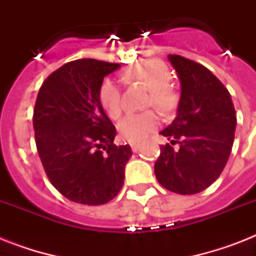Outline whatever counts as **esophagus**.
Segmentation results:
<instances>
[{"label":"esophagus","instance_id":"obj_1","mask_svg":"<svg viewBox=\"0 0 256 256\" xmlns=\"http://www.w3.org/2000/svg\"><path fill=\"white\" fill-rule=\"evenodd\" d=\"M140 144H132V150L134 152H140Z\"/></svg>","mask_w":256,"mask_h":256}]
</instances>
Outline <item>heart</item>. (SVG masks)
Wrapping results in <instances>:
<instances>
[{"instance_id":"obj_1","label":"heart","mask_w":256,"mask_h":256,"mask_svg":"<svg viewBox=\"0 0 256 256\" xmlns=\"http://www.w3.org/2000/svg\"><path fill=\"white\" fill-rule=\"evenodd\" d=\"M126 82H142L150 88L148 104H154L164 112H168L175 104L174 92L168 88L171 74L168 66L158 60H148L130 66L124 74ZM100 100L102 108L112 120H116L124 110L122 92L116 81L106 80L100 88ZM160 124L156 112H130L118 124L120 138L132 144L144 140L156 130Z\"/></svg>"}]
</instances>
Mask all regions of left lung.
Segmentation results:
<instances>
[{
	"label": "left lung",
	"instance_id": "1",
	"mask_svg": "<svg viewBox=\"0 0 256 256\" xmlns=\"http://www.w3.org/2000/svg\"><path fill=\"white\" fill-rule=\"evenodd\" d=\"M180 84L172 124L160 132L171 144L160 146L154 171L158 182L182 195L200 192L218 179L234 144L236 114L223 84L200 64L168 54Z\"/></svg>",
	"mask_w": 256,
	"mask_h": 256
}]
</instances>
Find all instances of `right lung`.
Here are the masks:
<instances>
[{"mask_svg": "<svg viewBox=\"0 0 256 256\" xmlns=\"http://www.w3.org/2000/svg\"><path fill=\"white\" fill-rule=\"evenodd\" d=\"M120 65L84 58L52 73L38 92L36 144L50 182L64 196L88 206L116 198L124 186L128 144H114L116 128L100 100L104 78Z\"/></svg>", "mask_w": 256, "mask_h": 256, "instance_id": "add662e5", "label": "right lung"}]
</instances>
